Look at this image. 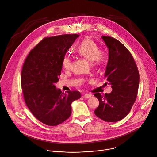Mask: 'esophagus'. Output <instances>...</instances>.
<instances>
[{"label": "esophagus", "instance_id": "34e87169", "mask_svg": "<svg viewBox=\"0 0 157 157\" xmlns=\"http://www.w3.org/2000/svg\"><path fill=\"white\" fill-rule=\"evenodd\" d=\"M82 97H83L84 98H91V94H86L83 95V96H82Z\"/></svg>", "mask_w": 157, "mask_h": 157}]
</instances>
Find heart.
<instances>
[{"label": "heart", "mask_w": 157, "mask_h": 157, "mask_svg": "<svg viewBox=\"0 0 157 157\" xmlns=\"http://www.w3.org/2000/svg\"><path fill=\"white\" fill-rule=\"evenodd\" d=\"M76 51L80 56L91 61L92 66L95 68L104 66L107 59L106 52L99 49L98 44L89 37L82 40L76 48ZM62 65L66 70H70L71 68L72 62L68 56H65L63 58Z\"/></svg>", "instance_id": "b5f03b06"}]
</instances>
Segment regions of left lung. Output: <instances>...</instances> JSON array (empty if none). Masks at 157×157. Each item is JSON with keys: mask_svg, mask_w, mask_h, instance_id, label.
<instances>
[{"mask_svg": "<svg viewBox=\"0 0 157 157\" xmlns=\"http://www.w3.org/2000/svg\"><path fill=\"white\" fill-rule=\"evenodd\" d=\"M102 38L109 48L104 78L113 91L104 96L94 94L99 102L94 114L105 122H115L128 115L136 100L139 73L132 55L122 43L109 36Z\"/></svg>", "mask_w": 157, "mask_h": 157, "instance_id": "1", "label": "left lung"}]
</instances>
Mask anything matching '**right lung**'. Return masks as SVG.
Returning a JSON list of instances; mask_svg holds the SVG:
<instances>
[{
	"mask_svg": "<svg viewBox=\"0 0 157 157\" xmlns=\"http://www.w3.org/2000/svg\"><path fill=\"white\" fill-rule=\"evenodd\" d=\"M79 36L66 34L45 37L30 52L22 67L21 85L25 102L41 122L58 125L71 114V103L81 98L79 91L63 94L56 89L66 53Z\"/></svg>",
	"mask_w": 157,
	"mask_h": 157,
	"instance_id": "add662e5",
	"label": "right lung"
}]
</instances>
